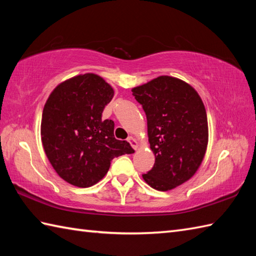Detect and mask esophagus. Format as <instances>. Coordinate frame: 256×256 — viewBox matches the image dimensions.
<instances>
[{
  "label": "esophagus",
  "mask_w": 256,
  "mask_h": 256,
  "mask_svg": "<svg viewBox=\"0 0 256 256\" xmlns=\"http://www.w3.org/2000/svg\"><path fill=\"white\" fill-rule=\"evenodd\" d=\"M128 142L130 143V144H131V146H132V148H134V150H136L138 148V140H135L134 138H132V136H128Z\"/></svg>",
  "instance_id": "obj_1"
}]
</instances>
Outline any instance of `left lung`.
<instances>
[{"mask_svg":"<svg viewBox=\"0 0 256 256\" xmlns=\"http://www.w3.org/2000/svg\"><path fill=\"white\" fill-rule=\"evenodd\" d=\"M148 118L155 164L143 179L167 192L198 170L208 145V120L198 92L184 81L160 76L132 89Z\"/></svg>","mask_w":256,"mask_h":256,"instance_id":"obj_1","label":"left lung"}]
</instances>
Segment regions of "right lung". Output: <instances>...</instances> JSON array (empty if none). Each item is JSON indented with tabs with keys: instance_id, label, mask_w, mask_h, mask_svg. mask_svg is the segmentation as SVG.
Wrapping results in <instances>:
<instances>
[{
	"instance_id": "1",
	"label": "right lung",
	"mask_w": 256,
	"mask_h": 256,
	"mask_svg": "<svg viewBox=\"0 0 256 256\" xmlns=\"http://www.w3.org/2000/svg\"><path fill=\"white\" fill-rule=\"evenodd\" d=\"M114 91L100 76L79 74L59 84L42 110L40 135L48 160L64 180L91 187L106 176L114 157L132 154L114 138V122L102 112Z\"/></svg>"
}]
</instances>
